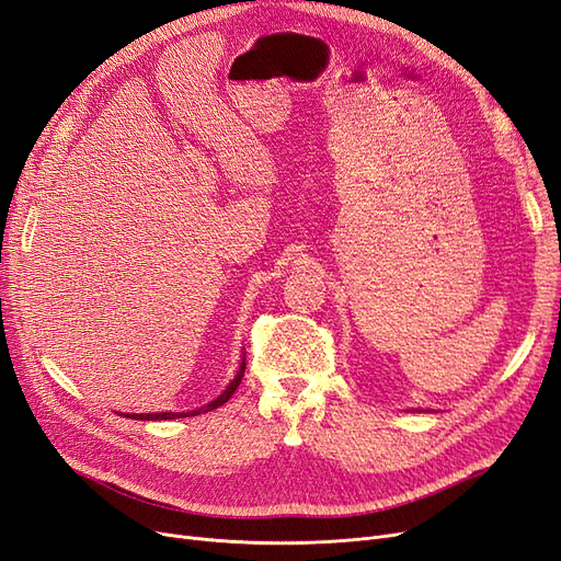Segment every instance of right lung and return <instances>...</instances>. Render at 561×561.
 Masks as SVG:
<instances>
[{
  "label": "right lung",
  "instance_id": "add662e5",
  "mask_svg": "<svg viewBox=\"0 0 561 561\" xmlns=\"http://www.w3.org/2000/svg\"><path fill=\"white\" fill-rule=\"evenodd\" d=\"M243 375H245V358H243V363H241L239 371H236V377L231 379V383L227 386L225 393H222V396H217V398H215L213 402H208L206 407H201V410H192V412H159V414H130L128 419H140V421H163V419H184V416H196V414H201V412L217 410V407H222V404L233 396V390L239 388V383H241Z\"/></svg>",
  "mask_w": 561,
  "mask_h": 561
}]
</instances>
